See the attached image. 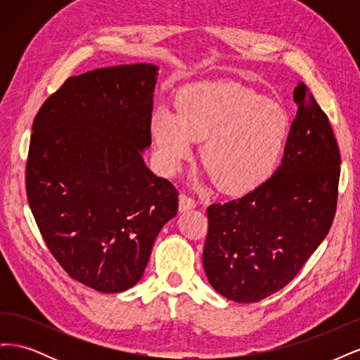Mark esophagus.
Segmentation results:
<instances>
[{"instance_id": "obj_1", "label": "esophagus", "mask_w": 360, "mask_h": 360, "mask_svg": "<svg viewBox=\"0 0 360 360\" xmlns=\"http://www.w3.org/2000/svg\"><path fill=\"white\" fill-rule=\"evenodd\" d=\"M195 205H197V201H195L192 197H189V195H186V193H180V210L181 212L193 209Z\"/></svg>"}]
</instances>
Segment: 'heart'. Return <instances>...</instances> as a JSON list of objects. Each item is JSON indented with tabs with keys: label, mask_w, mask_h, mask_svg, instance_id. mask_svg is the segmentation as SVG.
Returning a JSON list of instances; mask_svg holds the SVG:
<instances>
[{
	"label": "heart",
	"mask_w": 360,
	"mask_h": 360,
	"mask_svg": "<svg viewBox=\"0 0 360 360\" xmlns=\"http://www.w3.org/2000/svg\"><path fill=\"white\" fill-rule=\"evenodd\" d=\"M151 117V136L169 171L204 143L201 159L225 193H246L274 172L290 134L284 108L240 84H197Z\"/></svg>",
	"instance_id": "b5f03b06"
}]
</instances>
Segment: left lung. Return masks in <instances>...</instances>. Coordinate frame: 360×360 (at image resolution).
I'll return each mask as SVG.
<instances>
[{"label": "left lung", "instance_id": "1", "mask_svg": "<svg viewBox=\"0 0 360 360\" xmlns=\"http://www.w3.org/2000/svg\"><path fill=\"white\" fill-rule=\"evenodd\" d=\"M284 158L245 197L207 207L202 266L224 297L254 303L291 282L328 236L338 202L341 155L328 115L299 82Z\"/></svg>", "mask_w": 360, "mask_h": 360}]
</instances>
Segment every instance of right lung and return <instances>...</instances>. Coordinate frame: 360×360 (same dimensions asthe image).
<instances>
[{"label":"right lung","instance_id":"1","mask_svg":"<svg viewBox=\"0 0 360 360\" xmlns=\"http://www.w3.org/2000/svg\"><path fill=\"white\" fill-rule=\"evenodd\" d=\"M158 68L123 64L70 76L32 122L30 209L68 275L101 292L143 278L179 192L144 163Z\"/></svg>","mask_w":360,"mask_h":360}]
</instances>
